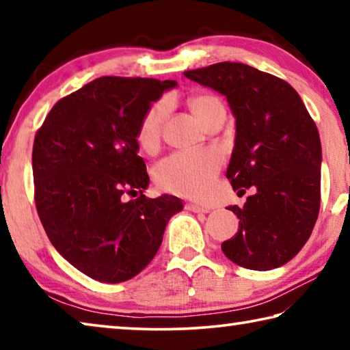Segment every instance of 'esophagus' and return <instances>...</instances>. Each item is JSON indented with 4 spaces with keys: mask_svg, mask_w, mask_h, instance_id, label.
<instances>
[{
    "mask_svg": "<svg viewBox=\"0 0 350 350\" xmlns=\"http://www.w3.org/2000/svg\"><path fill=\"white\" fill-rule=\"evenodd\" d=\"M185 208L193 211V213H208L210 208L208 206H202V205H198V204H187Z\"/></svg>",
    "mask_w": 350,
    "mask_h": 350,
    "instance_id": "34e87169",
    "label": "esophagus"
}]
</instances>
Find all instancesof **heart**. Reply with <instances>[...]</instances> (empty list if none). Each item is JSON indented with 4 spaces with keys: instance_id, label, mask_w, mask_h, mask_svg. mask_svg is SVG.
Here are the masks:
<instances>
[{
    "instance_id": "obj_1",
    "label": "heart",
    "mask_w": 350,
    "mask_h": 350,
    "mask_svg": "<svg viewBox=\"0 0 350 350\" xmlns=\"http://www.w3.org/2000/svg\"><path fill=\"white\" fill-rule=\"evenodd\" d=\"M188 105L204 126L217 111L224 109L219 98L211 94L194 96L189 98ZM167 114V100H159L146 109L137 128V142L142 148L150 150L157 144ZM219 168L221 157L213 150L174 152L157 163L154 177L163 191L187 198H200L211 188Z\"/></svg>"
}]
</instances>
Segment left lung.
I'll return each instance as SVG.
<instances>
[{
    "instance_id": "obj_1",
    "label": "left lung",
    "mask_w": 350,
    "mask_h": 350,
    "mask_svg": "<svg viewBox=\"0 0 350 350\" xmlns=\"http://www.w3.org/2000/svg\"><path fill=\"white\" fill-rule=\"evenodd\" d=\"M185 77L227 97L236 117L227 168L233 189L254 187L242 208L228 206L239 230L222 242L230 260L250 270L288 262L312 234L321 202V142L303 100L282 79L222 62Z\"/></svg>"
}]
</instances>
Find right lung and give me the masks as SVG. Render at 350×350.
<instances>
[{
    "instance_id": "1",
    "label": "right lung",
    "mask_w": 350,
    "mask_h": 350,
    "mask_svg": "<svg viewBox=\"0 0 350 350\" xmlns=\"http://www.w3.org/2000/svg\"><path fill=\"white\" fill-rule=\"evenodd\" d=\"M174 80L100 77L63 97L35 134V205L47 238L81 273L123 282L162 244L179 198L150 199L137 156L142 117ZM125 193L139 196L125 201Z\"/></svg>"
}]
</instances>
